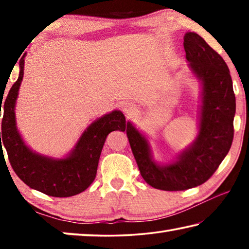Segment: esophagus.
<instances>
[{
	"label": "esophagus",
	"instance_id": "obj_1",
	"mask_svg": "<svg viewBox=\"0 0 249 249\" xmlns=\"http://www.w3.org/2000/svg\"><path fill=\"white\" fill-rule=\"evenodd\" d=\"M122 108H123V111L126 113V114L132 115L136 107H135V105H133L132 103H123L122 104Z\"/></svg>",
	"mask_w": 249,
	"mask_h": 249
}]
</instances>
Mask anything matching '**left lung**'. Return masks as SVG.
Segmentation results:
<instances>
[{"label": "left lung", "mask_w": 249, "mask_h": 249, "mask_svg": "<svg viewBox=\"0 0 249 249\" xmlns=\"http://www.w3.org/2000/svg\"><path fill=\"white\" fill-rule=\"evenodd\" d=\"M189 68L202 83L199 134L176 161L158 165L145 136L128 122L126 128L138 169L147 183L165 191H182L209 180L229 153L234 137L236 101L224 59L196 33L183 41Z\"/></svg>", "instance_id": "obj_1"}]
</instances>
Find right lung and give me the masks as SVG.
Instances as JSON below:
<instances>
[{"instance_id":"obj_1","label":"right lung","mask_w":249,"mask_h":249,"mask_svg":"<svg viewBox=\"0 0 249 249\" xmlns=\"http://www.w3.org/2000/svg\"><path fill=\"white\" fill-rule=\"evenodd\" d=\"M24 57L19 60L18 81L12 86L4 100L5 102L0 104V116L2 107L4 111L0 150H3L2 146L5 147L15 174L32 189L56 197L79 195L95 179L100 155L107 135L116 129L124 132L128 123L121 111H113L100 117L84 130L73 150L66 158L53 159L34 153L20 137L15 121V103L24 75Z\"/></svg>"}]
</instances>
